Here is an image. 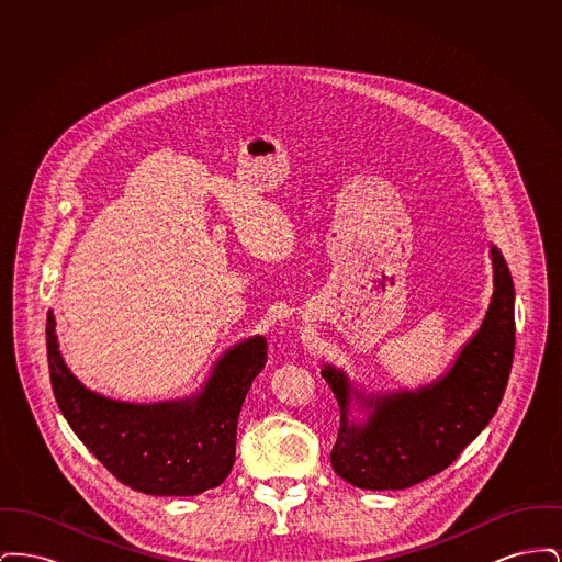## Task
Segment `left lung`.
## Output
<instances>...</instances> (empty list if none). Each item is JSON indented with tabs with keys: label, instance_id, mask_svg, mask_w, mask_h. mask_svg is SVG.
<instances>
[{
	"label": "left lung",
	"instance_id": "left-lung-1",
	"mask_svg": "<svg viewBox=\"0 0 562 562\" xmlns=\"http://www.w3.org/2000/svg\"><path fill=\"white\" fill-rule=\"evenodd\" d=\"M493 296L476 335L451 371L415 392L369 396L364 425L347 419L351 385L344 371L324 367L322 376L341 406V428L330 451L333 470L369 491H396L449 468L493 419L508 385L514 358V284L504 255L491 246Z\"/></svg>",
	"mask_w": 562,
	"mask_h": 562
}]
</instances>
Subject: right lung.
<instances>
[{"label": "right lung", "instance_id": "add662e5", "mask_svg": "<svg viewBox=\"0 0 562 562\" xmlns=\"http://www.w3.org/2000/svg\"><path fill=\"white\" fill-rule=\"evenodd\" d=\"M46 348L60 413L122 484L147 495L189 497L229 476L241 402L268 362L263 337L229 349L200 394L158 404L111 401L86 390L58 351L53 312L46 321Z\"/></svg>", "mask_w": 562, "mask_h": 562}]
</instances>
